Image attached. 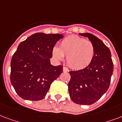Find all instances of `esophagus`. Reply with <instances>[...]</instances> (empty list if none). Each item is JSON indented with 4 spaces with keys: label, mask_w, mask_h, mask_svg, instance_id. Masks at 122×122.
Wrapping results in <instances>:
<instances>
[{
    "label": "esophagus",
    "mask_w": 122,
    "mask_h": 122,
    "mask_svg": "<svg viewBox=\"0 0 122 122\" xmlns=\"http://www.w3.org/2000/svg\"><path fill=\"white\" fill-rule=\"evenodd\" d=\"M63 71H64V72H68L69 71V69H68L67 67H63Z\"/></svg>",
    "instance_id": "1"
}]
</instances>
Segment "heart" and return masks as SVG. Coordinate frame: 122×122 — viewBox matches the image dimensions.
<instances>
[{"label": "heart", "mask_w": 122, "mask_h": 122, "mask_svg": "<svg viewBox=\"0 0 122 122\" xmlns=\"http://www.w3.org/2000/svg\"><path fill=\"white\" fill-rule=\"evenodd\" d=\"M52 55L56 60H62L66 56L70 67L80 69L91 64L95 55V46L90 41L78 36H69L61 41L60 48H53Z\"/></svg>", "instance_id": "heart-1"}]
</instances>
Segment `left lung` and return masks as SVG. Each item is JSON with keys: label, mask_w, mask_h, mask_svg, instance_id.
<instances>
[{"label": "left lung", "mask_w": 122, "mask_h": 122, "mask_svg": "<svg viewBox=\"0 0 122 122\" xmlns=\"http://www.w3.org/2000/svg\"><path fill=\"white\" fill-rule=\"evenodd\" d=\"M89 39L95 46V55L86 67L71 71L68 88L72 101L81 105L97 102L107 92L113 72L109 49L101 39L89 33L80 34Z\"/></svg>", "instance_id": "obj_1"}]
</instances>
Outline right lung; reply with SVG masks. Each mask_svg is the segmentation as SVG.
<instances>
[{"instance_id":"add662e5","label":"right lung","mask_w":122,"mask_h":122,"mask_svg":"<svg viewBox=\"0 0 122 122\" xmlns=\"http://www.w3.org/2000/svg\"><path fill=\"white\" fill-rule=\"evenodd\" d=\"M63 35L36 33L19 44L11 62L10 80L23 99H44L51 84L63 71L62 66L51 65L52 49Z\"/></svg>"}]
</instances>
